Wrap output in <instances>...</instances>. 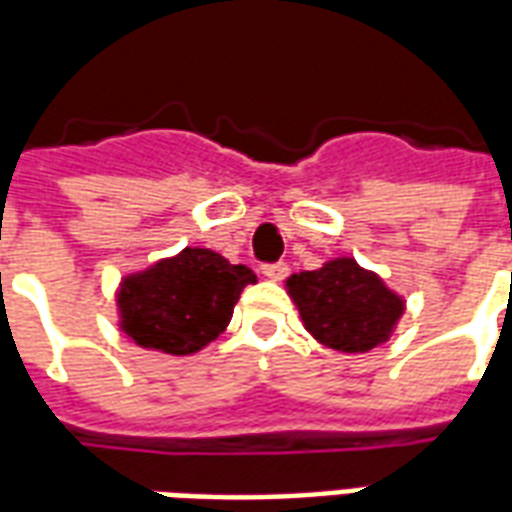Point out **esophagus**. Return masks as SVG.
<instances>
[{"label": "esophagus", "mask_w": 512, "mask_h": 512, "mask_svg": "<svg viewBox=\"0 0 512 512\" xmlns=\"http://www.w3.org/2000/svg\"><path fill=\"white\" fill-rule=\"evenodd\" d=\"M261 272H264V278H267V281H283V278L289 275V267H286L283 261H278V264H264Z\"/></svg>", "instance_id": "1"}]
</instances>
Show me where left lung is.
Returning <instances> with one entry per match:
<instances>
[{
	"mask_svg": "<svg viewBox=\"0 0 512 512\" xmlns=\"http://www.w3.org/2000/svg\"><path fill=\"white\" fill-rule=\"evenodd\" d=\"M286 292L305 330L335 352H371L390 341L406 300L352 256L324 261L319 270L294 272Z\"/></svg>",
	"mask_w": 512,
	"mask_h": 512,
	"instance_id": "1",
	"label": "left lung"
}]
</instances>
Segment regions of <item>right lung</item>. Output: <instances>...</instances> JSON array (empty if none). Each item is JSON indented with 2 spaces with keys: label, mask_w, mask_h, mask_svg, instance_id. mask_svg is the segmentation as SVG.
I'll use <instances>...</instances> for the list:
<instances>
[{
  "label": "right lung",
  "mask_w": 512,
  "mask_h": 512,
  "mask_svg": "<svg viewBox=\"0 0 512 512\" xmlns=\"http://www.w3.org/2000/svg\"><path fill=\"white\" fill-rule=\"evenodd\" d=\"M248 283H256L251 267L210 248H185L119 281V330L141 349L188 357L229 327Z\"/></svg>",
  "instance_id": "right-lung-1"
}]
</instances>
